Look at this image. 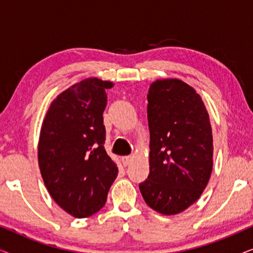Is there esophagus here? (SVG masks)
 Instances as JSON below:
<instances>
[{"label":"esophagus","mask_w":253,"mask_h":253,"mask_svg":"<svg viewBox=\"0 0 253 253\" xmlns=\"http://www.w3.org/2000/svg\"><path fill=\"white\" fill-rule=\"evenodd\" d=\"M131 161H132V157H131V155H126V157L122 158V162L124 166H129L131 164Z\"/></svg>","instance_id":"esophagus-1"}]
</instances>
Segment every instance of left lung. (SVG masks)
I'll return each instance as SVG.
<instances>
[{
    "mask_svg": "<svg viewBox=\"0 0 253 253\" xmlns=\"http://www.w3.org/2000/svg\"><path fill=\"white\" fill-rule=\"evenodd\" d=\"M150 174L139 189L152 210L175 215L202 196L213 168L210 116L196 89L158 79L147 94Z\"/></svg>",
    "mask_w": 253,
    "mask_h": 253,
    "instance_id": "8db88e82",
    "label": "left lung"
}]
</instances>
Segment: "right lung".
Here are the masks:
<instances>
[{
  "label": "right lung",
  "instance_id": "1",
  "mask_svg": "<svg viewBox=\"0 0 253 253\" xmlns=\"http://www.w3.org/2000/svg\"><path fill=\"white\" fill-rule=\"evenodd\" d=\"M114 83L92 77L50 103L40 130L38 161L43 183L61 209L87 217L105 206L119 168L103 147L106 89Z\"/></svg>",
  "mask_w": 253,
  "mask_h": 253
}]
</instances>
